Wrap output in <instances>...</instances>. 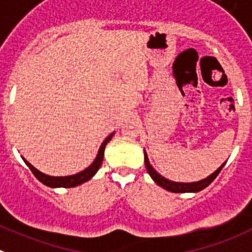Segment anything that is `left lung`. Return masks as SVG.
Segmentation results:
<instances>
[{
    "instance_id": "left-lung-1",
    "label": "left lung",
    "mask_w": 252,
    "mask_h": 252,
    "mask_svg": "<svg viewBox=\"0 0 252 252\" xmlns=\"http://www.w3.org/2000/svg\"><path fill=\"white\" fill-rule=\"evenodd\" d=\"M144 163H146L147 172H148L149 176L152 177V180L157 183L158 186H160V187L164 188V189H167V191L169 192H174V193H186V192L202 191L203 188H206L208 185H211V183L214 182L215 178L219 176V173L221 172V169L223 168V165H225L226 162L223 163V164L217 169V171H215L211 176H208L207 178L198 181V182H192V183L173 182V181H169L167 180V178H164L163 176H160V174L151 165V163H149V159H148V156H147L146 152H144Z\"/></svg>"
}]
</instances>
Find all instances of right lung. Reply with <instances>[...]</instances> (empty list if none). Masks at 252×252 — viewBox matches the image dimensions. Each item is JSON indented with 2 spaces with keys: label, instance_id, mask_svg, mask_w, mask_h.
<instances>
[{
  "label": "right lung",
  "instance_id": "1",
  "mask_svg": "<svg viewBox=\"0 0 252 252\" xmlns=\"http://www.w3.org/2000/svg\"><path fill=\"white\" fill-rule=\"evenodd\" d=\"M113 134H114V133H112L109 137H106V139L101 143V146H100V148H99V152H98V156H96V158L94 159V162H93L87 169L81 171L80 173L72 174V176H65V177L47 176V174L37 171V169H36L32 164H30V163L27 162V160H25L24 158H22V159H24V162L26 163L27 167L31 169V172L33 173V176H35L36 178L40 181V182L44 183L45 186H47V187H53V188L76 187V186H79V185H81V183L89 181L90 178H92V177L94 176L96 172H98V169L100 168V165H101V163H103V158H104V149H105V146L108 144V142L112 139Z\"/></svg>",
  "mask_w": 252,
  "mask_h": 252
}]
</instances>
